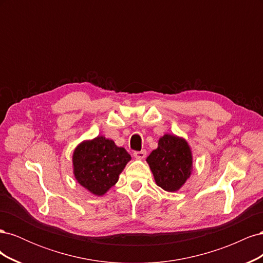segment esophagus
<instances>
[{
    "mask_svg": "<svg viewBox=\"0 0 263 263\" xmlns=\"http://www.w3.org/2000/svg\"><path fill=\"white\" fill-rule=\"evenodd\" d=\"M147 155L146 150H141V151H134V157L137 159H144Z\"/></svg>",
    "mask_w": 263,
    "mask_h": 263,
    "instance_id": "1",
    "label": "esophagus"
}]
</instances>
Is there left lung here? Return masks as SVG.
I'll list each match as a JSON object with an SVG mask.
<instances>
[{
	"mask_svg": "<svg viewBox=\"0 0 263 263\" xmlns=\"http://www.w3.org/2000/svg\"><path fill=\"white\" fill-rule=\"evenodd\" d=\"M147 162L157 184L168 192H174L190 177L192 154L184 139L173 135H164L159 139L158 148L147 158Z\"/></svg>",
	"mask_w": 263,
	"mask_h": 263,
	"instance_id": "1",
	"label": "left lung"
}]
</instances>
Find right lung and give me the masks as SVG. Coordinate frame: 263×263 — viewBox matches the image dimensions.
<instances>
[{
    "label": "right lung",
    "mask_w": 263,
    "mask_h": 263,
    "mask_svg": "<svg viewBox=\"0 0 263 263\" xmlns=\"http://www.w3.org/2000/svg\"><path fill=\"white\" fill-rule=\"evenodd\" d=\"M130 160V155L113 140L99 136L83 141L73 153V173L82 186L95 195H103L118 181Z\"/></svg>",
    "instance_id": "add662e5"
}]
</instances>
